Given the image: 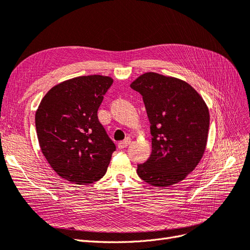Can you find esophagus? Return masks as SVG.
<instances>
[{"label":"esophagus","instance_id":"1","mask_svg":"<svg viewBox=\"0 0 250 250\" xmlns=\"http://www.w3.org/2000/svg\"><path fill=\"white\" fill-rule=\"evenodd\" d=\"M130 142H131V138H125V140L118 142V147L119 148H125L130 145Z\"/></svg>","mask_w":250,"mask_h":250}]
</instances>
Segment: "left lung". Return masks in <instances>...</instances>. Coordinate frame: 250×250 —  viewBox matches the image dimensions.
Here are the masks:
<instances>
[{
	"mask_svg": "<svg viewBox=\"0 0 250 250\" xmlns=\"http://www.w3.org/2000/svg\"><path fill=\"white\" fill-rule=\"evenodd\" d=\"M144 99L151 124L152 154L137 174L153 187H169L195 169L204 154L209 112L190 84L147 72L131 83Z\"/></svg>",
	"mask_w": 250,
	"mask_h": 250,
	"instance_id": "8db88e82",
	"label": "left lung"
}]
</instances>
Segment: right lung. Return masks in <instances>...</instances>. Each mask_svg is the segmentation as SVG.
I'll list each match as a JSON object with an SVG mask.
<instances>
[{"mask_svg": "<svg viewBox=\"0 0 250 250\" xmlns=\"http://www.w3.org/2000/svg\"><path fill=\"white\" fill-rule=\"evenodd\" d=\"M112 83L111 77L103 75L65 81L48 91L35 113L42 153L67 181L90 184L106 172L116 146L97 111Z\"/></svg>", "mask_w": 250, "mask_h": 250, "instance_id": "right-lung-1", "label": "right lung"}]
</instances>
